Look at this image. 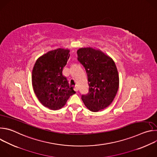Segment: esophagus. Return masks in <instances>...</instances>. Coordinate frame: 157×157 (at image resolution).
Segmentation results:
<instances>
[{
    "label": "esophagus",
    "mask_w": 157,
    "mask_h": 157,
    "mask_svg": "<svg viewBox=\"0 0 157 157\" xmlns=\"http://www.w3.org/2000/svg\"><path fill=\"white\" fill-rule=\"evenodd\" d=\"M74 90L76 91V92H78V87L77 86H75L74 87Z\"/></svg>",
    "instance_id": "esophagus-1"
}]
</instances>
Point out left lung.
Returning <instances> with one entry per match:
<instances>
[{
  "instance_id": "1",
  "label": "left lung",
  "mask_w": 157,
  "mask_h": 157,
  "mask_svg": "<svg viewBox=\"0 0 157 157\" xmlns=\"http://www.w3.org/2000/svg\"><path fill=\"white\" fill-rule=\"evenodd\" d=\"M77 54L87 75L89 91L81 96L84 105L92 112L106 108L113 101L119 89V78L114 61L91 47L81 48Z\"/></svg>"
}]
</instances>
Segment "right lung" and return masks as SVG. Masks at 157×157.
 <instances>
[{
    "mask_svg": "<svg viewBox=\"0 0 157 157\" xmlns=\"http://www.w3.org/2000/svg\"><path fill=\"white\" fill-rule=\"evenodd\" d=\"M70 50L58 48L44 54L36 61L32 70L34 92L43 105L51 110L62 108L76 93L62 74L70 58Z\"/></svg>",
    "mask_w": 157,
    "mask_h": 157,
    "instance_id": "add662e5",
    "label": "right lung"
}]
</instances>
